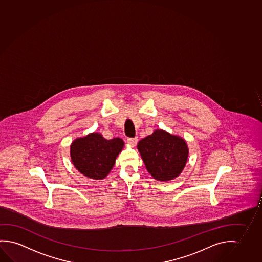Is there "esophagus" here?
<instances>
[{"label":"esophagus","instance_id":"obj_1","mask_svg":"<svg viewBox=\"0 0 262 262\" xmlns=\"http://www.w3.org/2000/svg\"><path fill=\"white\" fill-rule=\"evenodd\" d=\"M138 141L137 137H134V138H127V142L131 145V146H136Z\"/></svg>","mask_w":262,"mask_h":262}]
</instances>
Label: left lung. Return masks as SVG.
Here are the masks:
<instances>
[{"mask_svg": "<svg viewBox=\"0 0 262 262\" xmlns=\"http://www.w3.org/2000/svg\"><path fill=\"white\" fill-rule=\"evenodd\" d=\"M137 149L146 169L158 181H169L179 177L188 158L187 142L161 129L138 142Z\"/></svg>", "mask_w": 262, "mask_h": 262, "instance_id": "left-lung-1", "label": "left lung"}]
</instances>
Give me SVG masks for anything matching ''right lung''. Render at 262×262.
I'll return each instance as SVG.
<instances>
[{"label": "right lung", "instance_id": "add662e5", "mask_svg": "<svg viewBox=\"0 0 262 262\" xmlns=\"http://www.w3.org/2000/svg\"><path fill=\"white\" fill-rule=\"evenodd\" d=\"M123 147L124 141L119 137L107 140L101 134H88L71 144V159L81 174L89 179H104Z\"/></svg>", "mask_w": 262, "mask_h": 262}]
</instances>
